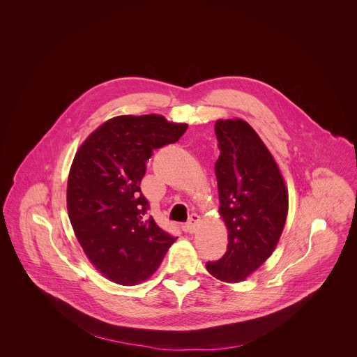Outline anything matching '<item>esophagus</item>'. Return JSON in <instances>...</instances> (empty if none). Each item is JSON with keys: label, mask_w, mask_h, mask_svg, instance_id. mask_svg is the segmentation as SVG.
Returning a JSON list of instances; mask_svg holds the SVG:
<instances>
[{"label": "esophagus", "mask_w": 357, "mask_h": 357, "mask_svg": "<svg viewBox=\"0 0 357 357\" xmlns=\"http://www.w3.org/2000/svg\"><path fill=\"white\" fill-rule=\"evenodd\" d=\"M199 223H201V217L198 214H191L188 221H187L186 226H185V230H186L187 233L192 234V233H195V230L199 226Z\"/></svg>", "instance_id": "1"}]
</instances>
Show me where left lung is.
I'll list each match as a JSON object with an SVG mask.
<instances>
[{"mask_svg": "<svg viewBox=\"0 0 357 357\" xmlns=\"http://www.w3.org/2000/svg\"><path fill=\"white\" fill-rule=\"evenodd\" d=\"M221 150L215 163L220 217L227 250L206 269L223 282H241L272 255L288 217V188L272 153L245 120L215 121Z\"/></svg>", "mask_w": 357, "mask_h": 357, "instance_id": "8db88e82", "label": "left lung"}]
</instances>
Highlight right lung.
<instances>
[{"instance_id": "1", "label": "right lung", "mask_w": 357, "mask_h": 357, "mask_svg": "<svg viewBox=\"0 0 357 357\" xmlns=\"http://www.w3.org/2000/svg\"><path fill=\"white\" fill-rule=\"evenodd\" d=\"M186 123L162 115H120L104 121L73 158L67 208L89 262L109 281L131 287L150 278L176 241L153 217L140 194L153 150L175 143Z\"/></svg>"}]
</instances>
